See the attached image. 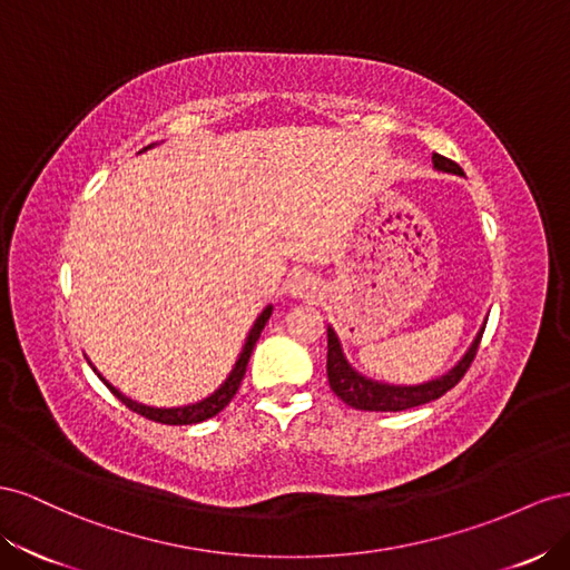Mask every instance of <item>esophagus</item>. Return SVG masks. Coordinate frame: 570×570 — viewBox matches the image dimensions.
Returning a JSON list of instances; mask_svg holds the SVG:
<instances>
[{"mask_svg":"<svg viewBox=\"0 0 570 570\" xmlns=\"http://www.w3.org/2000/svg\"><path fill=\"white\" fill-rule=\"evenodd\" d=\"M288 288H291V294H294V296L313 298V296H317L320 284H317L315 276H311V274H294V276H291V282H288Z\"/></svg>","mask_w":570,"mask_h":570,"instance_id":"obj_1","label":"esophagus"}]
</instances>
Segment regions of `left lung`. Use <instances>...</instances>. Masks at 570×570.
<instances>
[{
  "label": "left lung",
  "mask_w": 570,
  "mask_h": 570,
  "mask_svg": "<svg viewBox=\"0 0 570 570\" xmlns=\"http://www.w3.org/2000/svg\"><path fill=\"white\" fill-rule=\"evenodd\" d=\"M432 161L436 169L442 171H451V174H463V169L456 165V161L442 157V155H432ZM482 332L475 336L473 346L468 348V353L463 355V361L453 367L451 372H446L444 377L432 380L428 384H417V386H389V384H380L365 380L363 375L346 363L344 351H341L338 338L334 334V330H327V377H330V386L332 392L344 401L351 409L357 411H380V413H399V411H409L415 409V405L430 403L439 396H444L449 389L456 386L463 375L468 372V367L473 365L475 355H478V346Z\"/></svg>",
  "instance_id": "1"
}]
</instances>
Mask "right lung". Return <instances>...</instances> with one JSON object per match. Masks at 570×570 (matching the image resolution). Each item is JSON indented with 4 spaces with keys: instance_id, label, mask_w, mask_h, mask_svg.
Listing matches in <instances>:
<instances>
[{
    "instance_id": "add662e5",
    "label": "right lung",
    "mask_w": 570,
    "mask_h": 570,
    "mask_svg": "<svg viewBox=\"0 0 570 570\" xmlns=\"http://www.w3.org/2000/svg\"><path fill=\"white\" fill-rule=\"evenodd\" d=\"M269 315H272V305H267L265 311H263V315H259V317L255 320L253 330H250V334H248L246 346H243V353L238 355L236 367L232 370V375L226 377V382L217 389V392H215L213 396H207V399L200 401V403L184 405V409H150V405H142V403H136V401H131V399H126V396L119 394L117 389H114L111 384H107L102 377H100V380L109 386V392H111L114 396H117V399L126 405V409H131L134 413H138V415H142V417L161 422V425H195V422H203V420H209V417H215L217 413H222V411L226 409V405H229V401L236 396L243 377H246V367H248V361H250V353H253V348H255V344H257L259 334H263Z\"/></svg>"
}]
</instances>
